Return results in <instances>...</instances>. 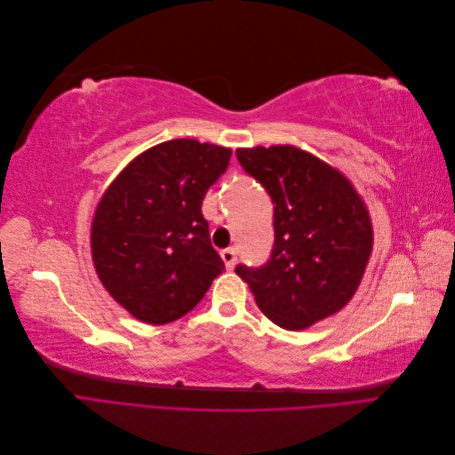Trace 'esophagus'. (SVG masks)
<instances>
[{
	"label": "esophagus",
	"instance_id": "esophagus-1",
	"mask_svg": "<svg viewBox=\"0 0 455 455\" xmlns=\"http://www.w3.org/2000/svg\"><path fill=\"white\" fill-rule=\"evenodd\" d=\"M220 256H222L228 269L235 267V264H237V252H235V249H224L222 252H220Z\"/></svg>",
	"mask_w": 455,
	"mask_h": 455
}]
</instances>
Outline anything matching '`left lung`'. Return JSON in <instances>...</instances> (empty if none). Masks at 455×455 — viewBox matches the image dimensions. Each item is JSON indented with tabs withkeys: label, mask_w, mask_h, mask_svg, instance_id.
<instances>
[{
	"label": "left lung",
	"mask_w": 455,
	"mask_h": 455,
	"mask_svg": "<svg viewBox=\"0 0 455 455\" xmlns=\"http://www.w3.org/2000/svg\"><path fill=\"white\" fill-rule=\"evenodd\" d=\"M237 159L275 204L269 259L235 267L256 306L284 330L338 313L359 288L374 244L364 201L339 171L294 146L239 148Z\"/></svg>",
	"instance_id": "1"
}]
</instances>
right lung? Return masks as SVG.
I'll return each instance as SVG.
<instances>
[{"label":"right lung","instance_id":"add662e5","mask_svg":"<svg viewBox=\"0 0 455 455\" xmlns=\"http://www.w3.org/2000/svg\"><path fill=\"white\" fill-rule=\"evenodd\" d=\"M231 149L178 139L134 157L94 211L96 275L119 306L148 324L194 309L222 273L201 204Z\"/></svg>","mask_w":455,"mask_h":455}]
</instances>
